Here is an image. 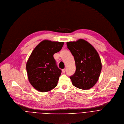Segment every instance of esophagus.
<instances>
[{"mask_svg":"<svg viewBox=\"0 0 124 124\" xmlns=\"http://www.w3.org/2000/svg\"><path fill=\"white\" fill-rule=\"evenodd\" d=\"M65 71H66V69H63L62 70V73H65Z\"/></svg>","mask_w":124,"mask_h":124,"instance_id":"34e87169","label":"esophagus"}]
</instances>
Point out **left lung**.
<instances>
[{"label": "left lung", "instance_id": "1", "mask_svg": "<svg viewBox=\"0 0 124 124\" xmlns=\"http://www.w3.org/2000/svg\"><path fill=\"white\" fill-rule=\"evenodd\" d=\"M75 62L76 72L70 77L72 85L79 89L92 88L99 78L102 65L95 48L84 39L66 42Z\"/></svg>", "mask_w": 124, "mask_h": 124}]
</instances>
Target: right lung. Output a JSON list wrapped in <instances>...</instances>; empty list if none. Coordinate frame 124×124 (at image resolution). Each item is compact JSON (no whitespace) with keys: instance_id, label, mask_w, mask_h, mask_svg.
<instances>
[{"instance_id":"right-lung-1","label":"right lung","mask_w":124,"mask_h":124,"mask_svg":"<svg viewBox=\"0 0 124 124\" xmlns=\"http://www.w3.org/2000/svg\"><path fill=\"white\" fill-rule=\"evenodd\" d=\"M63 44L44 39L31 53L26 65L27 76L31 85L38 91L48 92L57 85L61 70L53 55L61 50Z\"/></svg>"}]
</instances>
